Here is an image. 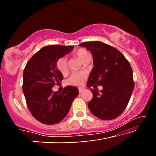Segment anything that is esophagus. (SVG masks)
Listing matches in <instances>:
<instances>
[{
	"label": "esophagus",
	"instance_id": "1",
	"mask_svg": "<svg viewBox=\"0 0 156 156\" xmlns=\"http://www.w3.org/2000/svg\"><path fill=\"white\" fill-rule=\"evenodd\" d=\"M86 90V89L84 88V87H80V88H79V92L80 93H82L83 91Z\"/></svg>",
	"mask_w": 156,
	"mask_h": 156
}]
</instances>
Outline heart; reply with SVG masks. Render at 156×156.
Segmentation results:
<instances>
[{"label": "heart", "mask_w": 156, "mask_h": 156, "mask_svg": "<svg viewBox=\"0 0 156 156\" xmlns=\"http://www.w3.org/2000/svg\"><path fill=\"white\" fill-rule=\"evenodd\" d=\"M76 57H77L81 62H84L89 57H91L90 53L87 52V50L80 49L76 50L74 53ZM57 67L62 74H65L67 72V59L65 57H62L57 60ZM85 79V74L83 72H75L73 73L69 78L68 79V84L71 85H75V86H80L82 84Z\"/></svg>", "instance_id": "obj_1"}]
</instances>
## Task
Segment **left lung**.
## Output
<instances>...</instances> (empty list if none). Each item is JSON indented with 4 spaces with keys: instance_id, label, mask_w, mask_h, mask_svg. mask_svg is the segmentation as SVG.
Segmentation results:
<instances>
[{
    "instance_id": "8db88e82",
    "label": "left lung",
    "mask_w": 156,
    "mask_h": 156,
    "mask_svg": "<svg viewBox=\"0 0 156 156\" xmlns=\"http://www.w3.org/2000/svg\"><path fill=\"white\" fill-rule=\"evenodd\" d=\"M90 51L94 67L87 87L93 94L88 104L91 112L102 120H112L122 114L134 89L133 70L122 53L102 42H87L79 44ZM102 86L100 92L97 85Z\"/></svg>"
}]
</instances>
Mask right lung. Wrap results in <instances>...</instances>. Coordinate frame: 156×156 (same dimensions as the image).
I'll use <instances>...</instances> for the list:
<instances>
[{
  "mask_svg": "<svg viewBox=\"0 0 156 156\" xmlns=\"http://www.w3.org/2000/svg\"><path fill=\"white\" fill-rule=\"evenodd\" d=\"M72 46L42 48L27 62L23 72V91L28 109L35 119L44 124H56L67 116L74 98L75 87L67 86L62 92L52 91L60 84L63 75L57 68L59 58L73 50Z\"/></svg>",
  "mask_w": 156,
  "mask_h": 156,
  "instance_id": "add662e5",
  "label": "right lung"
}]
</instances>
